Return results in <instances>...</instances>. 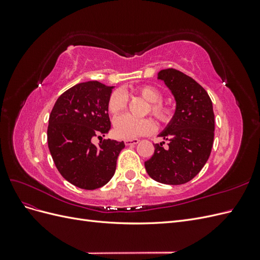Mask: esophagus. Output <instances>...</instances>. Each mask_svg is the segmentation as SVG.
I'll list each match as a JSON object with an SVG mask.
<instances>
[{
    "mask_svg": "<svg viewBox=\"0 0 260 260\" xmlns=\"http://www.w3.org/2000/svg\"><path fill=\"white\" fill-rule=\"evenodd\" d=\"M139 143L138 139H125L124 140V144L125 145H135Z\"/></svg>",
    "mask_w": 260,
    "mask_h": 260,
    "instance_id": "esophagus-1",
    "label": "esophagus"
}]
</instances>
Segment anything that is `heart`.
<instances>
[{"label": "heart", "instance_id": "obj_1", "mask_svg": "<svg viewBox=\"0 0 260 260\" xmlns=\"http://www.w3.org/2000/svg\"><path fill=\"white\" fill-rule=\"evenodd\" d=\"M136 93L147 101L149 105L147 113H151L161 123H167L172 117L170 106L161 102L162 92L151 84L141 85L136 89ZM127 106V98L122 91H114L107 102V108L112 115L120 114ZM115 135L120 139H135L147 136L155 130V122L149 118H135L122 115L116 118L114 122Z\"/></svg>", "mask_w": 260, "mask_h": 260}]
</instances>
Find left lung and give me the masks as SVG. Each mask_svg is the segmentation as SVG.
Wrapping results in <instances>:
<instances>
[{"instance_id": "left-lung-1", "label": "left lung", "mask_w": 260, "mask_h": 260, "mask_svg": "<svg viewBox=\"0 0 260 260\" xmlns=\"http://www.w3.org/2000/svg\"><path fill=\"white\" fill-rule=\"evenodd\" d=\"M162 80L176 100V113L159 137L168 141L154 144L153 156L144 162L148 176L164 184H184L209 158L215 136V115L206 90L193 78L174 68L160 70Z\"/></svg>"}]
</instances>
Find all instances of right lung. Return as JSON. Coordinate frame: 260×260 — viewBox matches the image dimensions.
Listing matches in <instances>:
<instances>
[{
  "instance_id": "right-lung-1",
  "label": "right lung",
  "mask_w": 260,
  "mask_h": 260,
  "mask_svg": "<svg viewBox=\"0 0 260 260\" xmlns=\"http://www.w3.org/2000/svg\"><path fill=\"white\" fill-rule=\"evenodd\" d=\"M114 86L99 81L74 85L57 99L49 118L48 143L59 174L72 184L95 190L115 174L123 142L102 140L111 130L107 102ZM93 137L101 139L96 147Z\"/></svg>"
}]
</instances>
